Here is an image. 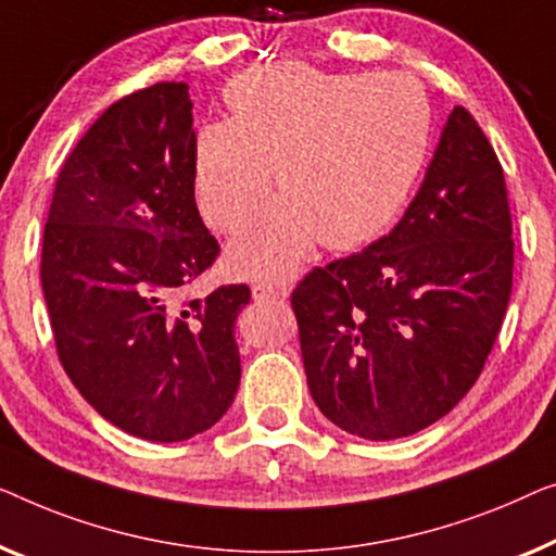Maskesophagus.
I'll return each instance as SVG.
<instances>
[{"label":"esophagus","mask_w":556,"mask_h":556,"mask_svg":"<svg viewBox=\"0 0 556 556\" xmlns=\"http://www.w3.org/2000/svg\"><path fill=\"white\" fill-rule=\"evenodd\" d=\"M254 302H279L287 296V287H275V285H254L252 287Z\"/></svg>","instance_id":"esophagus-1"}]
</instances>
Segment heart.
<instances>
[{
  "label": "heart",
  "mask_w": 556,
  "mask_h": 556,
  "mask_svg": "<svg viewBox=\"0 0 556 556\" xmlns=\"http://www.w3.org/2000/svg\"><path fill=\"white\" fill-rule=\"evenodd\" d=\"M231 118L203 123L193 143V193L211 229L233 233L237 275L281 279L323 239L357 249L393 224L431 146L426 90L408 75L323 73L277 62L233 77Z\"/></svg>",
  "instance_id": "heart-1"
}]
</instances>
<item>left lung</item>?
<instances>
[{
	"instance_id": "obj_1",
	"label": "left lung",
	"mask_w": 556,
	"mask_h": 556,
	"mask_svg": "<svg viewBox=\"0 0 556 556\" xmlns=\"http://www.w3.org/2000/svg\"><path fill=\"white\" fill-rule=\"evenodd\" d=\"M514 239L504 170L466 108L388 237L292 292L309 393L367 441L424 431L458 405L502 330Z\"/></svg>"
}]
</instances>
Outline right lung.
<instances>
[{
	"mask_svg": "<svg viewBox=\"0 0 556 556\" xmlns=\"http://www.w3.org/2000/svg\"><path fill=\"white\" fill-rule=\"evenodd\" d=\"M193 103L155 83L113 103L67 155L42 237V292L60 363L121 431L155 443L208 431L241 363L247 285L189 300L218 256L193 197Z\"/></svg>",
	"mask_w": 556,
	"mask_h": 556,
	"instance_id": "obj_1",
	"label": "right lung"
}]
</instances>
